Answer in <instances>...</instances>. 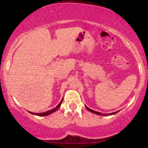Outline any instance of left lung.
Here are the masks:
<instances>
[{
    "label": "left lung",
    "mask_w": 148,
    "mask_h": 148,
    "mask_svg": "<svg viewBox=\"0 0 148 148\" xmlns=\"http://www.w3.org/2000/svg\"><path fill=\"white\" fill-rule=\"evenodd\" d=\"M86 108L87 110H89V111H90L91 112H92V113H94V114H98V115H101V116H108V115H112V114H116V113H117V112H119V111H116V112H112V113H109V114H102V113H101V112H96V111H95V110H92V109L89 108L88 107H87L86 106Z\"/></svg>",
    "instance_id": "obj_1"
}]
</instances>
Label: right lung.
<instances>
[{
	"mask_svg": "<svg viewBox=\"0 0 148 148\" xmlns=\"http://www.w3.org/2000/svg\"><path fill=\"white\" fill-rule=\"evenodd\" d=\"M62 100H63V98L62 99V100L60 101V102L58 104L57 106H56V108H54L53 109H52V110H48L46 111V112H42V113H34V112H29V111H28L29 113H31L32 114H35V115H37V116H47V115H49L50 114H52V113H53L54 112H55V111L58 110V109H59L60 105L62 104Z\"/></svg>",
	"mask_w": 148,
	"mask_h": 148,
	"instance_id": "add662e5",
	"label": "right lung"
}]
</instances>
